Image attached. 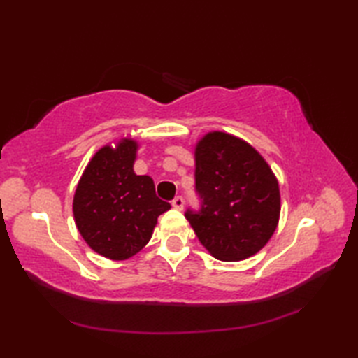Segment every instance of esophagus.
<instances>
[{
    "label": "esophagus",
    "mask_w": 358,
    "mask_h": 358,
    "mask_svg": "<svg viewBox=\"0 0 358 358\" xmlns=\"http://www.w3.org/2000/svg\"><path fill=\"white\" fill-rule=\"evenodd\" d=\"M172 206H173L175 209H183V206H185V200H183V196H181V195H177V196H175V199L172 200Z\"/></svg>",
    "instance_id": "34e87169"
}]
</instances>
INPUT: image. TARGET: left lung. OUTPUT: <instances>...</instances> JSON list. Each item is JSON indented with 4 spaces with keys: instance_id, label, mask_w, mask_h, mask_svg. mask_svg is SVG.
Segmentation results:
<instances>
[{
    "instance_id": "1",
    "label": "left lung",
    "mask_w": 358,
    "mask_h": 358,
    "mask_svg": "<svg viewBox=\"0 0 358 358\" xmlns=\"http://www.w3.org/2000/svg\"><path fill=\"white\" fill-rule=\"evenodd\" d=\"M195 192L200 208H187L185 217L218 260H245L275 231L277 178L263 157L237 136L210 132L196 144Z\"/></svg>"
}]
</instances>
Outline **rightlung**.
I'll return each instance as SVG.
<instances>
[{
	"instance_id": "add662e5",
	"label": "right lung",
	"mask_w": 358,
	"mask_h": 358,
	"mask_svg": "<svg viewBox=\"0 0 358 358\" xmlns=\"http://www.w3.org/2000/svg\"><path fill=\"white\" fill-rule=\"evenodd\" d=\"M136 143L104 146L83 172L73 196V217L81 237L95 252L126 260L150 240L157 218L171 209L159 200L154 180L136 175Z\"/></svg>"
}]
</instances>
